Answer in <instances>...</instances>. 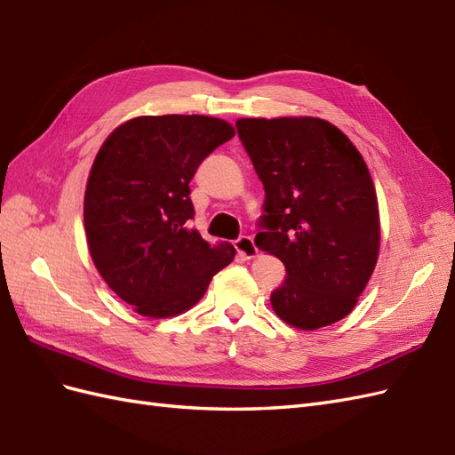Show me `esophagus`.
<instances>
[{"instance_id": "obj_1", "label": "esophagus", "mask_w": 455, "mask_h": 455, "mask_svg": "<svg viewBox=\"0 0 455 455\" xmlns=\"http://www.w3.org/2000/svg\"><path fill=\"white\" fill-rule=\"evenodd\" d=\"M235 251H237L243 258H252V256H256V252H258L252 237H249V235H241V237L235 241Z\"/></svg>"}]
</instances>
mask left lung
<instances>
[{
	"label": "left lung",
	"mask_w": 455,
	"mask_h": 455,
	"mask_svg": "<svg viewBox=\"0 0 455 455\" xmlns=\"http://www.w3.org/2000/svg\"><path fill=\"white\" fill-rule=\"evenodd\" d=\"M235 127L266 191L254 243L286 269L273 311L301 330L338 323L366 288L379 249L363 156L324 119H239Z\"/></svg>",
	"instance_id": "8db88e82"
}]
</instances>
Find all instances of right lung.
I'll return each instance as SVG.
<instances>
[{"label":"right lung","mask_w":455,"mask_h":455,"mask_svg":"<svg viewBox=\"0 0 455 455\" xmlns=\"http://www.w3.org/2000/svg\"><path fill=\"white\" fill-rule=\"evenodd\" d=\"M229 123L206 116H144L102 144L85 191V233L96 269L140 315L184 313L206 292L235 249L211 246L189 228V182L231 140Z\"/></svg>","instance_id":"1"}]
</instances>
